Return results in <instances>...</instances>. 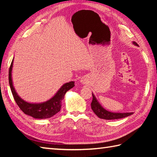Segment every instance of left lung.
<instances>
[{
  "mask_svg": "<svg viewBox=\"0 0 157 157\" xmlns=\"http://www.w3.org/2000/svg\"><path fill=\"white\" fill-rule=\"evenodd\" d=\"M133 44H134L136 46H138L137 43L134 42ZM92 101L91 102V108L92 111H94L95 114L97 115L99 118L111 120V119H117L126 117L133 114V113H112L106 111L102 106L99 104L96 97L92 94Z\"/></svg>",
  "mask_w": 157,
  "mask_h": 157,
  "instance_id": "left-lung-1",
  "label": "left lung"
}]
</instances>
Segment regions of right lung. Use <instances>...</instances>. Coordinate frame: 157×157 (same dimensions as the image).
Instances as JSON below:
<instances>
[{"mask_svg": "<svg viewBox=\"0 0 157 157\" xmlns=\"http://www.w3.org/2000/svg\"><path fill=\"white\" fill-rule=\"evenodd\" d=\"M13 59L11 62L9 71V82L12 94L20 109L25 113L35 119L50 118L60 111L61 108V101L64 98L65 93L75 86L74 82H69L63 84L56 94L48 101L42 103H29L25 102L19 97L15 90L12 82V67Z\"/></svg>", "mask_w": 157, "mask_h": 157, "instance_id": "add662e5", "label": "right lung"}]
</instances>
